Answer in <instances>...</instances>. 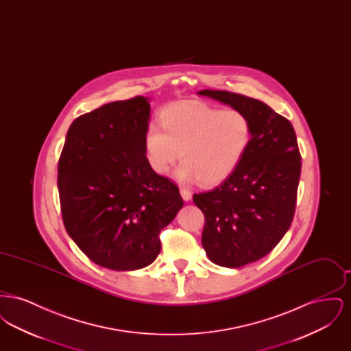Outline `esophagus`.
<instances>
[{"label": "esophagus", "mask_w": 351, "mask_h": 351, "mask_svg": "<svg viewBox=\"0 0 351 351\" xmlns=\"http://www.w3.org/2000/svg\"><path fill=\"white\" fill-rule=\"evenodd\" d=\"M180 195H182L184 201H189L192 199L191 191H188V189H185V188H180Z\"/></svg>", "instance_id": "1"}]
</instances>
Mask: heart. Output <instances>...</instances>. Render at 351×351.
<instances>
[{
	"label": "heart",
	"instance_id": "b5f03b06",
	"mask_svg": "<svg viewBox=\"0 0 351 351\" xmlns=\"http://www.w3.org/2000/svg\"><path fill=\"white\" fill-rule=\"evenodd\" d=\"M159 121L163 132L150 126L145 133L146 159L152 171L166 175L182 158L178 178L183 183H222L250 146V119L238 109L175 104L162 110Z\"/></svg>",
	"mask_w": 351,
	"mask_h": 351
}]
</instances>
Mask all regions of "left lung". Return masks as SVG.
Masks as SVG:
<instances>
[{
    "label": "left lung",
    "instance_id": "8db88e82",
    "mask_svg": "<svg viewBox=\"0 0 351 351\" xmlns=\"http://www.w3.org/2000/svg\"><path fill=\"white\" fill-rule=\"evenodd\" d=\"M199 95L250 119V146L239 166L217 188L193 195L205 217L201 242L208 258L242 267L267 255L292 223L301 171L298 139L292 123L262 101L226 90Z\"/></svg>",
    "mask_w": 351,
    "mask_h": 351
}]
</instances>
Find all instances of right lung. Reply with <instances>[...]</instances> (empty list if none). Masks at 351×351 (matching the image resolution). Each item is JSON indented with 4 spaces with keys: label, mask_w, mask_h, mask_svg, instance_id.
I'll list each match as a JSON object with an SVG mask.
<instances>
[{
    "label": "right lung",
    "mask_w": 351,
    "mask_h": 351,
    "mask_svg": "<svg viewBox=\"0 0 351 351\" xmlns=\"http://www.w3.org/2000/svg\"><path fill=\"white\" fill-rule=\"evenodd\" d=\"M150 104L114 101L76 118L58 163L66 230L96 265L132 271L160 252L159 234L183 208L176 184L152 171L143 139Z\"/></svg>",
    "instance_id": "1"
}]
</instances>
